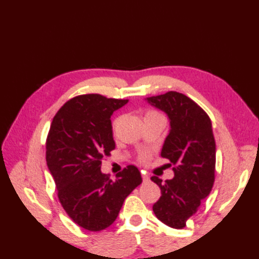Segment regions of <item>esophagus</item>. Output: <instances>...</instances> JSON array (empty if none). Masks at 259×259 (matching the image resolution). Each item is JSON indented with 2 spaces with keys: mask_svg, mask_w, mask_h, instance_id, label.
I'll return each mask as SVG.
<instances>
[{
  "mask_svg": "<svg viewBox=\"0 0 259 259\" xmlns=\"http://www.w3.org/2000/svg\"><path fill=\"white\" fill-rule=\"evenodd\" d=\"M143 180H144V182H148L150 179H149V176L147 175L146 173H143Z\"/></svg>",
  "mask_w": 259,
  "mask_h": 259,
  "instance_id": "obj_1",
  "label": "esophagus"
}]
</instances>
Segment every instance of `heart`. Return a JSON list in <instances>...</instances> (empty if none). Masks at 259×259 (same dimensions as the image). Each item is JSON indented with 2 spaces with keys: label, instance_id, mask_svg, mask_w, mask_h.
I'll return each mask as SVG.
<instances>
[{
  "label": "heart",
  "instance_id": "1",
  "mask_svg": "<svg viewBox=\"0 0 259 259\" xmlns=\"http://www.w3.org/2000/svg\"><path fill=\"white\" fill-rule=\"evenodd\" d=\"M143 158H146V156H143Z\"/></svg>",
  "mask_w": 259,
  "mask_h": 259
}]
</instances>
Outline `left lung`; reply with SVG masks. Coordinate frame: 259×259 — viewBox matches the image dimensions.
Here are the masks:
<instances>
[{
  "label": "left lung",
  "mask_w": 259,
  "mask_h": 259,
  "mask_svg": "<svg viewBox=\"0 0 259 259\" xmlns=\"http://www.w3.org/2000/svg\"><path fill=\"white\" fill-rule=\"evenodd\" d=\"M145 101L163 111L169 120L170 129L160 156L174 165L171 180L151 177L161 191L153 211L166 226L182 229L213 186L215 141L211 120L194 101L174 91Z\"/></svg>",
  "instance_id": "obj_1"
}]
</instances>
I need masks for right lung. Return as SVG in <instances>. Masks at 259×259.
I'll list each match as a JSON object with an SVG mask.
<instances>
[{
	"mask_svg": "<svg viewBox=\"0 0 259 259\" xmlns=\"http://www.w3.org/2000/svg\"><path fill=\"white\" fill-rule=\"evenodd\" d=\"M128 102L100 94L76 96L60 108L50 125L48 169L66 213L86 230L112 225L125 197L143 182L134 165L116 174L115 181L101 171L103 156L115 148L111 115Z\"/></svg>",
	"mask_w": 259,
	"mask_h": 259,
	"instance_id": "right-lung-1",
	"label": "right lung"
}]
</instances>
